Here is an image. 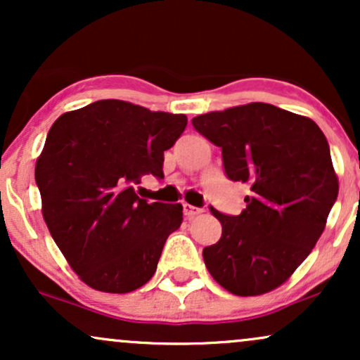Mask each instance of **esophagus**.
I'll list each match as a JSON object with an SVG mask.
<instances>
[{
    "instance_id": "esophagus-1",
    "label": "esophagus",
    "mask_w": 360,
    "mask_h": 360,
    "mask_svg": "<svg viewBox=\"0 0 360 360\" xmlns=\"http://www.w3.org/2000/svg\"><path fill=\"white\" fill-rule=\"evenodd\" d=\"M183 210H184V214L188 218H194V217H198V214L203 213V210H201V208H196V206H191L188 203L183 205Z\"/></svg>"
}]
</instances>
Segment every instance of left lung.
Returning <instances> with one entry per match:
<instances>
[{
    "mask_svg": "<svg viewBox=\"0 0 360 360\" xmlns=\"http://www.w3.org/2000/svg\"><path fill=\"white\" fill-rule=\"evenodd\" d=\"M193 127L221 148L226 176L250 186L237 217L212 208L221 237L203 249L205 266L232 295H266L323 233L338 194L328 142L311 118L267 103L210 111Z\"/></svg>",
    "mask_w": 360,
    "mask_h": 360,
    "instance_id": "8db88e82",
    "label": "left lung"
}]
</instances>
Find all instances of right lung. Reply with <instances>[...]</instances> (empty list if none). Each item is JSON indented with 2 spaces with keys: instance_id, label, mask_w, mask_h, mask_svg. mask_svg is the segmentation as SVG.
Wrapping results in <instances>:
<instances>
[{
  "instance_id": "1",
  "label": "right lung",
  "mask_w": 360,
  "mask_h": 360,
  "mask_svg": "<svg viewBox=\"0 0 360 360\" xmlns=\"http://www.w3.org/2000/svg\"><path fill=\"white\" fill-rule=\"evenodd\" d=\"M186 115L120 100L94 101L53 122L35 164L42 214L53 242L89 288L130 292L154 276L183 205L148 203L134 186L162 179L164 150Z\"/></svg>"
}]
</instances>
